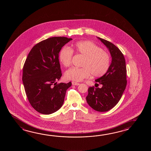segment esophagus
Here are the masks:
<instances>
[{"label":"esophagus","instance_id":"34e87169","mask_svg":"<svg viewBox=\"0 0 151 151\" xmlns=\"http://www.w3.org/2000/svg\"><path fill=\"white\" fill-rule=\"evenodd\" d=\"M72 83L73 85H76V86H78L80 83H77V82H74V81H72Z\"/></svg>","mask_w":151,"mask_h":151}]
</instances>
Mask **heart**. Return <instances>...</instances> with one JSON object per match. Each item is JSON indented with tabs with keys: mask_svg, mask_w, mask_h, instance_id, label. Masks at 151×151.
Returning a JSON list of instances; mask_svg holds the SVG:
<instances>
[{
	"mask_svg": "<svg viewBox=\"0 0 151 151\" xmlns=\"http://www.w3.org/2000/svg\"><path fill=\"white\" fill-rule=\"evenodd\" d=\"M73 46L72 49L66 46L61 49L59 61L65 67H69L74 51L83 57L81 64L82 68H72L66 71L65 77L67 79L80 81L89 78L91 74L93 77H101L106 74L111 64L110 55L107 52L88 40L77 42Z\"/></svg>",
	"mask_w": 151,
	"mask_h": 151,
	"instance_id": "heart-1",
	"label": "heart"
}]
</instances>
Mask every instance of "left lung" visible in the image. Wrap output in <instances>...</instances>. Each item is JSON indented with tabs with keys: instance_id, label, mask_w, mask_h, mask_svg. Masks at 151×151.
Segmentation results:
<instances>
[{
	"instance_id": "1",
	"label": "left lung",
	"mask_w": 151,
	"mask_h": 151,
	"mask_svg": "<svg viewBox=\"0 0 151 151\" xmlns=\"http://www.w3.org/2000/svg\"><path fill=\"white\" fill-rule=\"evenodd\" d=\"M99 39L109 48L112 63L106 74L96 80L102 87H90L86 100L94 110L106 112L116 106L122 98L127 85V70L124 56L119 48L105 39Z\"/></svg>"
}]
</instances>
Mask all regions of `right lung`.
Instances as JSON below:
<instances>
[{"label":"right lung","instance_id":"1","mask_svg":"<svg viewBox=\"0 0 151 151\" xmlns=\"http://www.w3.org/2000/svg\"><path fill=\"white\" fill-rule=\"evenodd\" d=\"M72 40L64 37L46 39L29 52L23 68V80L29 103L37 112L50 114L61 107L66 90L72 83L57 84L62 76L59 55Z\"/></svg>","mask_w":151,"mask_h":151}]
</instances>
